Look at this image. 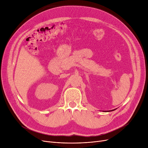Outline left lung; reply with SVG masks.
I'll return each instance as SVG.
<instances>
[{"label": "left lung", "mask_w": 148, "mask_h": 148, "mask_svg": "<svg viewBox=\"0 0 148 148\" xmlns=\"http://www.w3.org/2000/svg\"><path fill=\"white\" fill-rule=\"evenodd\" d=\"M116 110V109H114V110H109V111L108 110L107 112H112V111H114V110ZM103 112H104V111H103ZM106 112H107V111H106Z\"/></svg>", "instance_id": "left-lung-1"}]
</instances>
